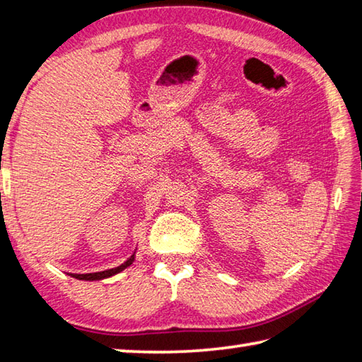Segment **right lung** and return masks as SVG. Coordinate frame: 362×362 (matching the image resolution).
<instances>
[{
	"label": "right lung",
	"mask_w": 362,
	"mask_h": 362,
	"mask_svg": "<svg viewBox=\"0 0 362 362\" xmlns=\"http://www.w3.org/2000/svg\"><path fill=\"white\" fill-rule=\"evenodd\" d=\"M135 259V253L130 258H127V261H124L121 266L118 267H113V269H107V271L103 272H95V274H70L73 279H78V280H87V281H95V280H104V279H109L112 275H117L121 271H124L126 267H129L130 264L134 263Z\"/></svg>",
	"instance_id": "obj_1"
}]
</instances>
